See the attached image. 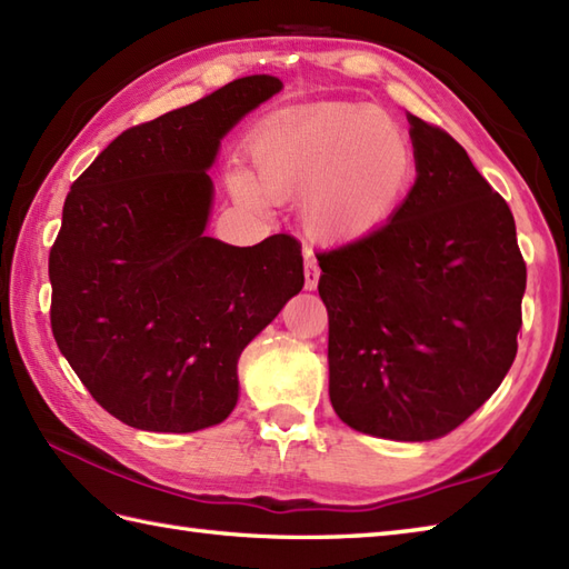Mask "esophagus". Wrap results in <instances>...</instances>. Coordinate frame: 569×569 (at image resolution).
Here are the masks:
<instances>
[{
	"instance_id": "esophagus-1",
	"label": "esophagus",
	"mask_w": 569,
	"mask_h": 569,
	"mask_svg": "<svg viewBox=\"0 0 569 569\" xmlns=\"http://www.w3.org/2000/svg\"><path fill=\"white\" fill-rule=\"evenodd\" d=\"M318 281H320V266H318L316 257H312L310 251H306V288L308 291L318 288Z\"/></svg>"
}]
</instances>
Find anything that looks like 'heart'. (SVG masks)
Returning a JSON list of instances; mask_svg holds the SVG:
<instances>
[{"label": "heart", "instance_id": "1", "mask_svg": "<svg viewBox=\"0 0 569 569\" xmlns=\"http://www.w3.org/2000/svg\"><path fill=\"white\" fill-rule=\"evenodd\" d=\"M257 166L229 176L239 202L261 208L306 198L308 232L320 241H352L381 227L413 186L416 159L391 117L352 104H328L266 124L251 141Z\"/></svg>", "mask_w": 569, "mask_h": 569}]
</instances>
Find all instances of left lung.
Instances as JSON below:
<instances>
[{"label": "left lung", "instance_id": "left-lung-1", "mask_svg": "<svg viewBox=\"0 0 569 569\" xmlns=\"http://www.w3.org/2000/svg\"><path fill=\"white\" fill-rule=\"evenodd\" d=\"M418 178L386 224L320 251L330 401L359 432H452L511 369L526 261L509 204L467 151L408 114Z\"/></svg>", "mask_w": 569, "mask_h": 569}]
</instances>
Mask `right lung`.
I'll return each instance as SVG.
<instances>
[{"mask_svg":"<svg viewBox=\"0 0 569 569\" xmlns=\"http://www.w3.org/2000/svg\"><path fill=\"white\" fill-rule=\"evenodd\" d=\"M283 88L239 78L122 131L63 204L48 257L58 349L107 413L151 432L222 422L244 347L303 288L298 239L204 237L220 139Z\"/></svg>","mask_w":569,"mask_h":569,"instance_id":"add662e5","label":"right lung"}]
</instances>
